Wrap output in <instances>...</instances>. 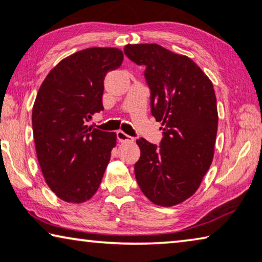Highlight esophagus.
Wrapping results in <instances>:
<instances>
[{
    "mask_svg": "<svg viewBox=\"0 0 262 262\" xmlns=\"http://www.w3.org/2000/svg\"><path fill=\"white\" fill-rule=\"evenodd\" d=\"M117 138L119 142H134V138L123 131H117Z\"/></svg>",
    "mask_w": 262,
    "mask_h": 262,
    "instance_id": "obj_1",
    "label": "esophagus"
}]
</instances>
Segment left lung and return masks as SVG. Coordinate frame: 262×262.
<instances>
[{
  "label": "left lung",
  "mask_w": 262,
  "mask_h": 262,
  "mask_svg": "<svg viewBox=\"0 0 262 262\" xmlns=\"http://www.w3.org/2000/svg\"><path fill=\"white\" fill-rule=\"evenodd\" d=\"M124 53L145 67L150 110L163 130L160 145L136 141V180L154 204L177 205L198 189L212 162L218 126L213 84L191 58L157 44L126 45Z\"/></svg>",
  "instance_id": "obj_1"
}]
</instances>
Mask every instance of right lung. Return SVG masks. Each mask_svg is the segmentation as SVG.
Wrapping results in <instances>:
<instances>
[{"instance_id":"obj_1","label":"right lung","mask_w":262,"mask_h":262,"mask_svg":"<svg viewBox=\"0 0 262 262\" xmlns=\"http://www.w3.org/2000/svg\"><path fill=\"white\" fill-rule=\"evenodd\" d=\"M123 52L92 48L67 57L42 82L32 111L35 151L46 184L68 203L98 191L116 145L114 132L89 126L103 111V80L123 63Z\"/></svg>"}]
</instances>
